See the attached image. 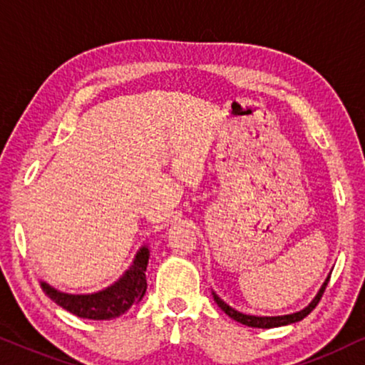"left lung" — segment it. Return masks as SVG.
Returning <instances> with one entry per match:
<instances>
[{
	"label": "left lung",
	"mask_w": 365,
	"mask_h": 365,
	"mask_svg": "<svg viewBox=\"0 0 365 365\" xmlns=\"http://www.w3.org/2000/svg\"><path fill=\"white\" fill-rule=\"evenodd\" d=\"M329 279H330V275H327V279L324 280L322 287L319 289L317 295H315V297L312 299V302H310L307 307H304L302 310H299V312L287 314V315H274V317H272V315H250V314H244V312H240V310L230 307V305H228L225 300H222L220 297H218V295L213 292V290H212V295H213V300H215L218 307H220L223 312H225L230 319L247 325V327L272 329V327H282V325L295 324V322H299V320H302V319L307 317V315L315 309V305L319 304V300H320V297H322L325 287H327Z\"/></svg>",
	"instance_id": "1"
}]
</instances>
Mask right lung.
Here are the masks:
<instances>
[{"label":"right lung","instance_id":"right-lung-1","mask_svg":"<svg viewBox=\"0 0 365 365\" xmlns=\"http://www.w3.org/2000/svg\"><path fill=\"white\" fill-rule=\"evenodd\" d=\"M150 247L143 245L135 255L132 265L123 275L108 287L91 294H66L41 280V289L53 302L81 319L110 320L120 317L135 304H138L147 292V267Z\"/></svg>","mask_w":365,"mask_h":365}]
</instances>
